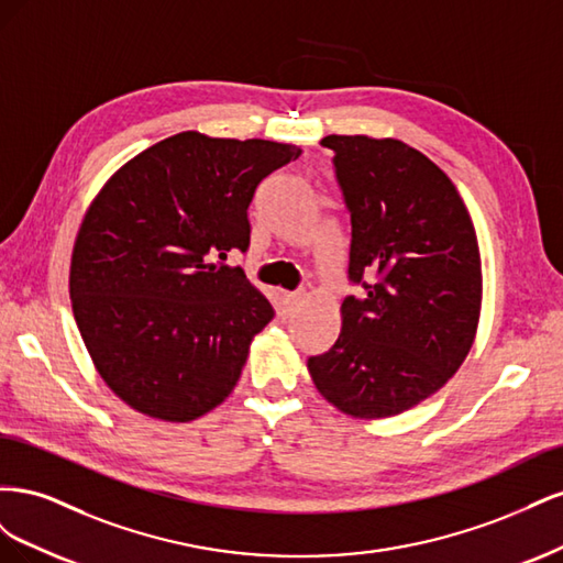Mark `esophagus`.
<instances>
[{
    "mask_svg": "<svg viewBox=\"0 0 563 563\" xmlns=\"http://www.w3.org/2000/svg\"><path fill=\"white\" fill-rule=\"evenodd\" d=\"M300 300H302V296H300V294H284V305H286V310H288V312L296 310L298 305H300Z\"/></svg>",
    "mask_w": 563,
    "mask_h": 563,
    "instance_id": "1",
    "label": "esophagus"
}]
</instances>
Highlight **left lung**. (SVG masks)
Segmentation results:
<instances>
[{
	"instance_id": "left-lung-1",
	"label": "left lung",
	"mask_w": 563,
	"mask_h": 563,
	"mask_svg": "<svg viewBox=\"0 0 563 563\" xmlns=\"http://www.w3.org/2000/svg\"><path fill=\"white\" fill-rule=\"evenodd\" d=\"M321 145L335 152L352 220L347 275L364 296L343 300V329L308 371L338 411L399 416L444 387L474 343L479 242L451 178L416 147L371 135Z\"/></svg>"
}]
</instances>
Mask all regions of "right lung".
<instances>
[{
	"mask_svg": "<svg viewBox=\"0 0 563 563\" xmlns=\"http://www.w3.org/2000/svg\"><path fill=\"white\" fill-rule=\"evenodd\" d=\"M300 152L183 131L93 197L73 249V312L100 378L133 411L190 422L230 397L275 310L220 261L249 249L255 187Z\"/></svg>",
	"mask_w": 563,
	"mask_h": 563,
	"instance_id": "add662e5",
	"label": "right lung"
}]
</instances>
